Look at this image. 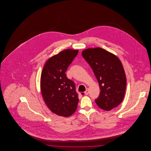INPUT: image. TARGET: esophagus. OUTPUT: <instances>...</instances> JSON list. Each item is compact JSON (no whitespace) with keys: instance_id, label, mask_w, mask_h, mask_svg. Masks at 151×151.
Masks as SVG:
<instances>
[{"instance_id":"obj_1","label":"esophagus","mask_w":151,"mask_h":151,"mask_svg":"<svg viewBox=\"0 0 151 151\" xmlns=\"http://www.w3.org/2000/svg\"><path fill=\"white\" fill-rule=\"evenodd\" d=\"M89 90H88V89H86V91H85V92H84V93L86 94V95H88V94H89Z\"/></svg>"}]
</instances>
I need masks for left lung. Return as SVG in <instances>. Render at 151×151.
<instances>
[{"instance_id":"1","label":"left lung","mask_w":151,"mask_h":151,"mask_svg":"<svg viewBox=\"0 0 151 151\" xmlns=\"http://www.w3.org/2000/svg\"><path fill=\"white\" fill-rule=\"evenodd\" d=\"M82 56L91 67L100 86V95L95 100L98 106L106 111L118 106L124 98L126 86L120 60L100 47L83 51Z\"/></svg>"}]
</instances>
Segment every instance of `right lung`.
<instances>
[{"instance_id": "obj_1", "label": "right lung", "mask_w": 151, "mask_h": 151, "mask_svg": "<svg viewBox=\"0 0 151 151\" xmlns=\"http://www.w3.org/2000/svg\"><path fill=\"white\" fill-rule=\"evenodd\" d=\"M78 50L67 49L50 58L44 65L41 77V90L51 111L65 117L76 111L79 102L75 83L65 73Z\"/></svg>"}]
</instances>
